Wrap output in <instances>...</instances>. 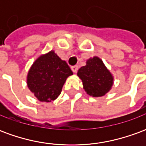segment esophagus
I'll use <instances>...</instances> for the list:
<instances>
[{
  "mask_svg": "<svg viewBox=\"0 0 146 146\" xmlns=\"http://www.w3.org/2000/svg\"><path fill=\"white\" fill-rule=\"evenodd\" d=\"M71 70H72L73 73H76L77 70H78V66H71Z\"/></svg>",
  "mask_w": 146,
  "mask_h": 146,
  "instance_id": "1",
  "label": "esophagus"
}]
</instances>
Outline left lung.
<instances>
[{"instance_id": "8db88e82", "label": "left lung", "mask_w": 146, "mask_h": 146, "mask_svg": "<svg viewBox=\"0 0 146 146\" xmlns=\"http://www.w3.org/2000/svg\"><path fill=\"white\" fill-rule=\"evenodd\" d=\"M77 75L82 80L84 89L87 94L93 97L103 96L113 85L112 74L98 57L87 61V65L78 70Z\"/></svg>"}]
</instances>
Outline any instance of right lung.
I'll return each mask as SVG.
<instances>
[{
  "label": "right lung",
  "mask_w": 146,
  "mask_h": 146,
  "mask_svg": "<svg viewBox=\"0 0 146 146\" xmlns=\"http://www.w3.org/2000/svg\"><path fill=\"white\" fill-rule=\"evenodd\" d=\"M72 74L68 64L51 51L34 62L28 73L27 85L39 101L49 102L60 95L66 80Z\"/></svg>",
  "instance_id": "obj_1"
}]
</instances>
